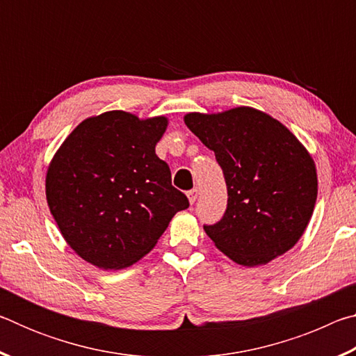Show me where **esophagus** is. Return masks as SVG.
Returning a JSON list of instances; mask_svg holds the SVG:
<instances>
[{"label": "esophagus", "mask_w": 356, "mask_h": 356, "mask_svg": "<svg viewBox=\"0 0 356 356\" xmlns=\"http://www.w3.org/2000/svg\"><path fill=\"white\" fill-rule=\"evenodd\" d=\"M197 195H200V191H197V188H193V190H190L188 193H186V196H188L190 204H195V202H196Z\"/></svg>", "instance_id": "1"}]
</instances>
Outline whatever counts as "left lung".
Here are the masks:
<instances>
[{
    "instance_id": "1",
    "label": "left lung",
    "mask_w": 356,
    "mask_h": 356,
    "mask_svg": "<svg viewBox=\"0 0 356 356\" xmlns=\"http://www.w3.org/2000/svg\"><path fill=\"white\" fill-rule=\"evenodd\" d=\"M186 127L215 152L227 207L204 231L245 267L268 264L303 236L317 200L314 160L280 120L254 108L188 113Z\"/></svg>"
}]
</instances>
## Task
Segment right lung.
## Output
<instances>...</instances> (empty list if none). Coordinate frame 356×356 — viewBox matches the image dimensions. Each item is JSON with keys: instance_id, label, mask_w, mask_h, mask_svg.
<instances>
[{"instance_id": "right-lung-1", "label": "right lung", "mask_w": 356, "mask_h": 356, "mask_svg": "<svg viewBox=\"0 0 356 356\" xmlns=\"http://www.w3.org/2000/svg\"><path fill=\"white\" fill-rule=\"evenodd\" d=\"M166 127L165 116L106 111L84 119L53 156L48 207L70 248L95 267L138 262L190 206L155 154Z\"/></svg>"}]
</instances>
